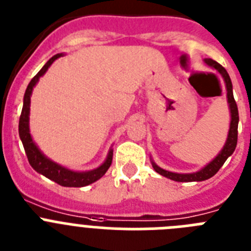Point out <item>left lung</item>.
<instances>
[{
  "label": "left lung",
  "instance_id": "1",
  "mask_svg": "<svg viewBox=\"0 0 251 251\" xmlns=\"http://www.w3.org/2000/svg\"><path fill=\"white\" fill-rule=\"evenodd\" d=\"M206 65L211 67L212 69L219 72L221 74V77L224 78V82H225L226 86V97H227V103H228V110H230V128H228L227 139H226V143L224 145V148L221 149V151L217 154L215 158L211 160L208 164L204 165L203 168H201L200 171L193 172V173H174V172L165 171L163 168H160L159 165L155 164V162L151 159V165L154 168V171L156 173H159L160 176L165 178H169L172 180H176V182H202V180H206L208 178L213 177L215 174L219 172L220 168L224 165V163L226 162V159L228 156L232 155V152L235 151V148H236L237 144V125H239V111H237L236 102L234 100V93H232V83H231L230 75L226 72V69L222 67L221 64H219L217 62H215L213 59H204Z\"/></svg>",
  "mask_w": 251,
  "mask_h": 251
}]
</instances>
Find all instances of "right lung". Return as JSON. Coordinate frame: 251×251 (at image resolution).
<instances>
[{
	"mask_svg": "<svg viewBox=\"0 0 251 251\" xmlns=\"http://www.w3.org/2000/svg\"><path fill=\"white\" fill-rule=\"evenodd\" d=\"M64 54H56L53 58H50L43 68L39 71V73L30 80L29 86L25 91V96H24V104H23V111H21L20 121H19V135L23 141L24 149H25L26 155L29 159V163L35 171L38 173L43 174L44 177L49 178L50 180H54L55 183L60 184L63 187H84L88 186L91 183L99 180L104 176V173L107 172L110 168L111 163H112V155H113V149L110 148L108 154L104 159V162L102 163L100 167L95 168L92 171H86V172H77L72 171L69 168H65L63 165L58 164V163L53 162L51 159L48 158L44 152L39 149V147L35 144L32 140V136L30 134V102H31V95L32 89L36 86L39 82L40 77H43L45 72L49 69V67L55 62L58 58L63 56Z\"/></svg>",
	"mask_w": 251,
	"mask_h": 251,
	"instance_id": "obj_1",
	"label": "right lung"
}]
</instances>
